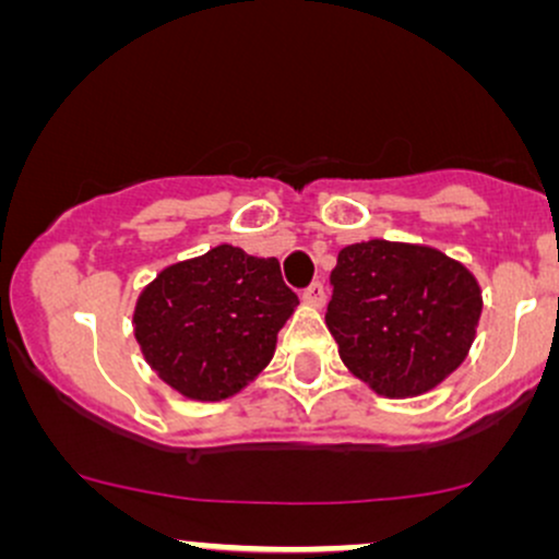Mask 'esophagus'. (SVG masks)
Wrapping results in <instances>:
<instances>
[{"mask_svg": "<svg viewBox=\"0 0 559 559\" xmlns=\"http://www.w3.org/2000/svg\"><path fill=\"white\" fill-rule=\"evenodd\" d=\"M301 299H305L310 307H323L325 305V286L320 284V281H316V284H310L305 288Z\"/></svg>", "mask_w": 559, "mask_h": 559, "instance_id": "1", "label": "esophagus"}]
</instances>
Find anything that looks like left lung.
<instances>
[{"label": "left lung", "instance_id": "obj_1", "mask_svg": "<svg viewBox=\"0 0 559 559\" xmlns=\"http://www.w3.org/2000/svg\"><path fill=\"white\" fill-rule=\"evenodd\" d=\"M331 284L325 325L376 394L420 396L465 362L484 297L463 262L426 243L370 239L338 252Z\"/></svg>", "mask_w": 559, "mask_h": 559}]
</instances>
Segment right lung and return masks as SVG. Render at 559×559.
<instances>
[{"label": "right lung", "instance_id": "obj_1", "mask_svg": "<svg viewBox=\"0 0 559 559\" xmlns=\"http://www.w3.org/2000/svg\"><path fill=\"white\" fill-rule=\"evenodd\" d=\"M297 305L278 260L221 243L173 262L141 288L133 336L170 389L186 400L221 402L267 368Z\"/></svg>", "mask_w": 559, "mask_h": 559}]
</instances>
